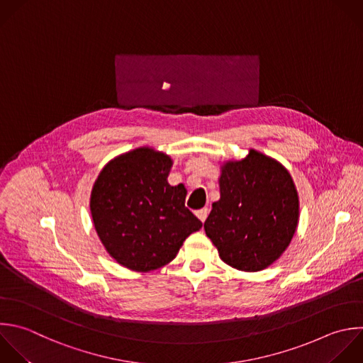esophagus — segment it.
<instances>
[{
	"label": "esophagus",
	"instance_id": "esophagus-1",
	"mask_svg": "<svg viewBox=\"0 0 363 363\" xmlns=\"http://www.w3.org/2000/svg\"><path fill=\"white\" fill-rule=\"evenodd\" d=\"M196 216L199 217V220H200L201 223H204L206 218H207V216H208V208H200V210H197V211H196Z\"/></svg>",
	"mask_w": 363,
	"mask_h": 363
}]
</instances>
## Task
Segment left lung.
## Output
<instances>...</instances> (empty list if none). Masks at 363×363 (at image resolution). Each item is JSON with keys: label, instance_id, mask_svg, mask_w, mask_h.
I'll return each mask as SVG.
<instances>
[{"label": "left lung", "instance_id": "8db88e82", "mask_svg": "<svg viewBox=\"0 0 363 363\" xmlns=\"http://www.w3.org/2000/svg\"><path fill=\"white\" fill-rule=\"evenodd\" d=\"M220 200L204 223L206 235L230 267L255 272L288 248L299 220L298 191L275 159L250 149L221 164Z\"/></svg>", "mask_w": 363, "mask_h": 363}]
</instances>
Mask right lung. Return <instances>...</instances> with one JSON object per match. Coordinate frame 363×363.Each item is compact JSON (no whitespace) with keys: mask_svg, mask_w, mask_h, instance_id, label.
<instances>
[{"mask_svg":"<svg viewBox=\"0 0 363 363\" xmlns=\"http://www.w3.org/2000/svg\"><path fill=\"white\" fill-rule=\"evenodd\" d=\"M173 160L143 146L105 164L91 191L101 242L121 265L147 272L173 261L201 221L184 206L187 190L167 182Z\"/></svg>","mask_w":363,"mask_h":363,"instance_id":"right-lung-1","label":"right lung"}]
</instances>
